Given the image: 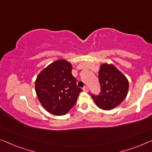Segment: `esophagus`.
I'll list each match as a JSON object with an SVG mask.
<instances>
[{"instance_id": "obj_1", "label": "esophagus", "mask_w": 152, "mask_h": 152, "mask_svg": "<svg viewBox=\"0 0 152 152\" xmlns=\"http://www.w3.org/2000/svg\"><path fill=\"white\" fill-rule=\"evenodd\" d=\"M83 89L84 91H86V92L89 91V88H88V87H87V86H85V87H84Z\"/></svg>"}]
</instances>
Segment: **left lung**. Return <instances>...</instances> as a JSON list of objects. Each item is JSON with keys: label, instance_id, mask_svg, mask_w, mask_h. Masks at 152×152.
Wrapping results in <instances>:
<instances>
[{"label": "left lung", "instance_id": "obj_1", "mask_svg": "<svg viewBox=\"0 0 152 152\" xmlns=\"http://www.w3.org/2000/svg\"><path fill=\"white\" fill-rule=\"evenodd\" d=\"M101 92L91 95L98 107L109 110L119 105L126 98L129 83L126 77L113 64L104 63L98 73Z\"/></svg>", "mask_w": 152, "mask_h": 152}]
</instances>
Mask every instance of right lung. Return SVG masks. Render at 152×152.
Masks as SVG:
<instances>
[{
	"instance_id": "add662e5",
	"label": "right lung",
	"mask_w": 152,
	"mask_h": 152,
	"mask_svg": "<svg viewBox=\"0 0 152 152\" xmlns=\"http://www.w3.org/2000/svg\"><path fill=\"white\" fill-rule=\"evenodd\" d=\"M72 69L71 63L59 59L48 65L37 76L36 94L43 107L51 114H66L82 91L76 85Z\"/></svg>"
}]
</instances>
